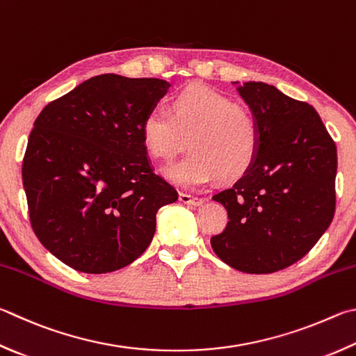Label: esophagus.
Wrapping results in <instances>:
<instances>
[{
  "label": "esophagus",
  "mask_w": 356,
  "mask_h": 356,
  "mask_svg": "<svg viewBox=\"0 0 356 356\" xmlns=\"http://www.w3.org/2000/svg\"><path fill=\"white\" fill-rule=\"evenodd\" d=\"M179 199H180V202H182V204H186V205H195V207H197V205H202V204L205 202V199H204V197L190 196V195H186V193H180V195H179Z\"/></svg>",
  "instance_id": "34e87169"
}]
</instances>
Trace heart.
Returning a JSON list of instances; mask_svg holds the SVG:
<instances>
[{
  "mask_svg": "<svg viewBox=\"0 0 356 356\" xmlns=\"http://www.w3.org/2000/svg\"><path fill=\"white\" fill-rule=\"evenodd\" d=\"M146 151L170 159L185 146L186 156L166 166L165 176L182 186L243 177L255 163L260 127L248 107L204 86H191L170 101V113L152 111L141 122Z\"/></svg>",
  "mask_w": 356,
  "mask_h": 356,
  "instance_id": "obj_1",
  "label": "heart"
}]
</instances>
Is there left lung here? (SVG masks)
<instances>
[{
    "mask_svg": "<svg viewBox=\"0 0 356 356\" xmlns=\"http://www.w3.org/2000/svg\"><path fill=\"white\" fill-rule=\"evenodd\" d=\"M255 115V163L213 196L230 221L211 238L221 260L248 274H270L305 257L334 215V141L307 102L264 82H232Z\"/></svg>",
    "mask_w": 356,
    "mask_h": 356,
    "instance_id": "8db88e82",
    "label": "left lung"
}]
</instances>
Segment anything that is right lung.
Returning a JSON list of instances; mask_svg holds the SVG:
<instances>
[{"mask_svg": "<svg viewBox=\"0 0 356 356\" xmlns=\"http://www.w3.org/2000/svg\"><path fill=\"white\" fill-rule=\"evenodd\" d=\"M156 77L99 74L43 108L23 159L31 225L67 266L113 273L143 254L177 191L157 176L141 122L166 95Z\"/></svg>", "mask_w": 356, "mask_h": 356, "instance_id": "1", "label": "right lung"}]
</instances>
